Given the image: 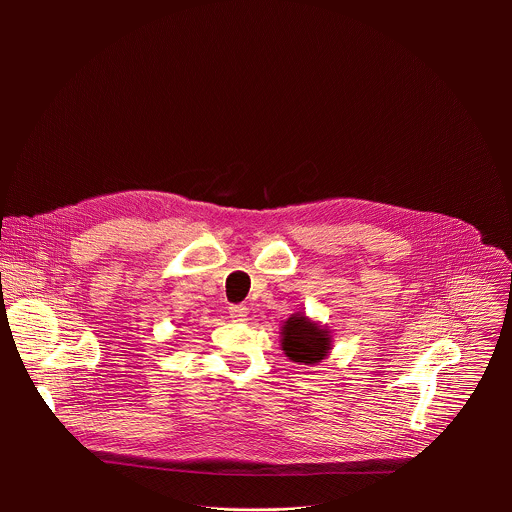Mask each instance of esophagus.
Returning <instances> with one entry per match:
<instances>
[{"mask_svg": "<svg viewBox=\"0 0 512 512\" xmlns=\"http://www.w3.org/2000/svg\"><path fill=\"white\" fill-rule=\"evenodd\" d=\"M228 315H230L232 321L242 323V321L248 319V307H244V305H230L228 307Z\"/></svg>", "mask_w": 512, "mask_h": 512, "instance_id": "34e87169", "label": "esophagus"}]
</instances>
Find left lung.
I'll return each mask as SVG.
<instances>
[{
    "label": "left lung",
    "mask_w": 512,
    "mask_h": 512,
    "mask_svg": "<svg viewBox=\"0 0 512 512\" xmlns=\"http://www.w3.org/2000/svg\"><path fill=\"white\" fill-rule=\"evenodd\" d=\"M280 345L293 363L313 366L329 357L333 337L325 325L309 319L303 311H297L284 321L280 329Z\"/></svg>",
    "instance_id": "8db88e82"
}]
</instances>
